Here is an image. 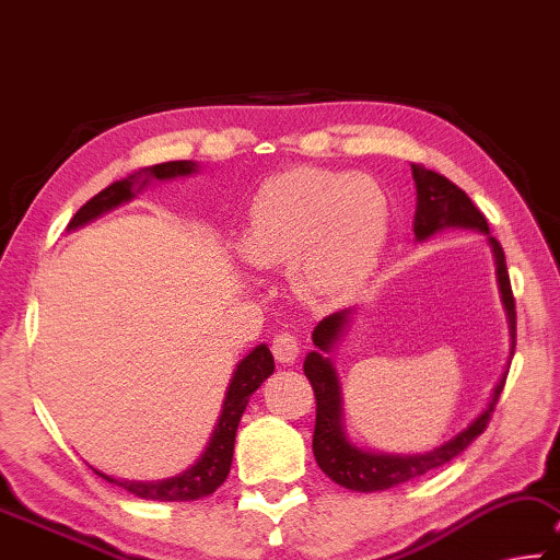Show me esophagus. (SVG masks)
I'll list each match as a JSON object with an SVG mask.
<instances>
[{"label":"esophagus","instance_id":"1","mask_svg":"<svg viewBox=\"0 0 560 560\" xmlns=\"http://www.w3.org/2000/svg\"><path fill=\"white\" fill-rule=\"evenodd\" d=\"M272 354L275 360H278L280 364H292L298 360L300 354V347H298V340L288 332H280L272 337Z\"/></svg>","mask_w":560,"mask_h":560}]
</instances>
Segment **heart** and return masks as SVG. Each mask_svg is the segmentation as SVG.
<instances>
[{
    "mask_svg": "<svg viewBox=\"0 0 560 560\" xmlns=\"http://www.w3.org/2000/svg\"><path fill=\"white\" fill-rule=\"evenodd\" d=\"M392 208L377 180L300 166L270 176L247 208L237 253L255 268L300 265L317 302L357 295L380 268Z\"/></svg>",
    "mask_w": 560,
    "mask_h": 560,
    "instance_id": "obj_1",
    "label": "heart"
}]
</instances>
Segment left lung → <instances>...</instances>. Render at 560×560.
I'll list each match as a JSON object with an SVG mask.
<instances>
[{
  "instance_id": "left-lung-1",
  "label": "left lung",
  "mask_w": 560,
  "mask_h": 560,
  "mask_svg": "<svg viewBox=\"0 0 560 560\" xmlns=\"http://www.w3.org/2000/svg\"><path fill=\"white\" fill-rule=\"evenodd\" d=\"M411 176H415L417 186V213H415V237L417 243H424L429 237L446 231V228H464V231H476L487 235V243L491 247L493 265H497V282L501 305L506 310L509 319V335H511V357L513 347H516V305H513L511 280L506 270V258H503V247L497 237H491L487 218L481 210L471 203V198L464 194L459 186L452 180L439 176L434 171H427L419 163H411ZM354 315L352 307L340 310V313L325 317L323 323L315 327L313 345L315 350L307 352L305 370L310 384L315 389L317 399V419H315V436H313V452L317 466L323 469L329 479L340 483L345 489L352 491H384L405 483L409 479L436 469L452 462L456 454H462L483 429H487L491 411L497 407L499 394L506 382L509 370L501 374V380L493 387L487 409L476 417L469 427L462 429L459 434L448 439L442 446L432 448L424 454H377L364 452L362 446L350 442L342 424V384L337 366L332 362V352L345 337V329L350 327V319Z\"/></svg>"
}]
</instances>
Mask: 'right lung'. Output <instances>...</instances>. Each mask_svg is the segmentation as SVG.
I'll return each mask as SVG.
<instances>
[{"label": "right lung", "mask_w": 560, "mask_h": 560, "mask_svg": "<svg viewBox=\"0 0 560 560\" xmlns=\"http://www.w3.org/2000/svg\"><path fill=\"white\" fill-rule=\"evenodd\" d=\"M194 173H198V163L194 161H168L159 163V166L136 171L131 176L116 180L108 188L101 190V194L91 198L86 206H81L79 213L71 218L67 231H77V228L91 223V220L108 213V210L128 203V200H133L136 194H141V190L153 180H173L183 176H194ZM272 370L275 362L268 345H258L255 350H250V354H245L243 360L237 362L231 384H228L218 424L208 439V446L203 448V454L198 456V462L194 466H188L186 471H180L178 476H171V479L161 481H124L101 474L98 469L94 471L98 476H104L106 481L118 483V487L131 491L133 497L149 501H198L203 497H210V493L228 479V471H231L235 432L237 424H241L247 401H250L253 392L270 377Z\"/></svg>", "instance_id": "obj_1"}]
</instances>
